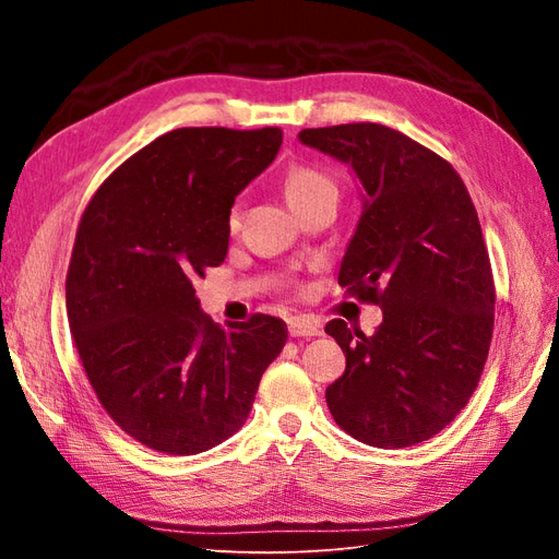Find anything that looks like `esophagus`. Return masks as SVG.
Listing matches in <instances>:
<instances>
[{
    "mask_svg": "<svg viewBox=\"0 0 559 559\" xmlns=\"http://www.w3.org/2000/svg\"><path fill=\"white\" fill-rule=\"evenodd\" d=\"M289 333H292V337L319 335L321 333V324H319V321H312V319H306V317H294L289 321Z\"/></svg>",
    "mask_w": 559,
    "mask_h": 559,
    "instance_id": "1",
    "label": "esophagus"
}]
</instances>
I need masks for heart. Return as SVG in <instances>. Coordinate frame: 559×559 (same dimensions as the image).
I'll return each instance as SVG.
<instances>
[{
	"label": "heart",
	"instance_id": "obj_1",
	"mask_svg": "<svg viewBox=\"0 0 559 559\" xmlns=\"http://www.w3.org/2000/svg\"><path fill=\"white\" fill-rule=\"evenodd\" d=\"M284 193H286V198H289L292 207H298V205H302V202H308V200L319 198L324 193L337 195V186L326 173L317 170V167L296 165L289 173H286ZM238 224H240V205H235L228 214V226L238 228Z\"/></svg>",
	"mask_w": 559,
	"mask_h": 559
}]
</instances>
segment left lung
<instances>
[{
	"label": "left lung",
	"mask_w": 559,
	"mask_h": 559,
	"mask_svg": "<svg viewBox=\"0 0 559 559\" xmlns=\"http://www.w3.org/2000/svg\"><path fill=\"white\" fill-rule=\"evenodd\" d=\"M298 140L357 175L361 216L337 284L382 310L373 335L326 324L347 359L329 411L366 445L427 441L468 403L492 343L495 280L476 207L454 167L399 130L347 123Z\"/></svg>",
	"instance_id": "obj_1"
}]
</instances>
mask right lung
Masks as SVG:
<instances>
[{"label":"right lung","mask_w":559,"mask_h":559,"mask_svg":"<svg viewBox=\"0 0 559 559\" xmlns=\"http://www.w3.org/2000/svg\"><path fill=\"white\" fill-rule=\"evenodd\" d=\"M280 146V128L165 132L83 212L67 273L70 329L103 408L151 450L224 443L286 343L270 314L214 324L193 289L224 263L233 202Z\"/></svg>","instance_id":"obj_1"}]
</instances>
